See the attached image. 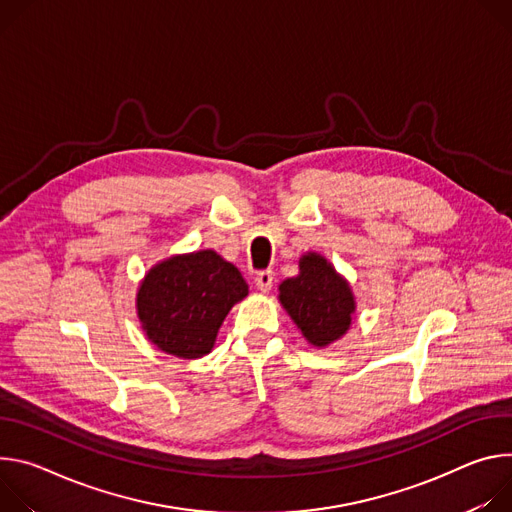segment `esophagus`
<instances>
[{
	"instance_id": "obj_1",
	"label": "esophagus",
	"mask_w": 512,
	"mask_h": 512,
	"mask_svg": "<svg viewBox=\"0 0 512 512\" xmlns=\"http://www.w3.org/2000/svg\"><path fill=\"white\" fill-rule=\"evenodd\" d=\"M254 282H256V287H258L260 293H270V289H272V285H274V274H272V270H262V272H258L256 278H254Z\"/></svg>"
}]
</instances>
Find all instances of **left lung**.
I'll return each mask as SVG.
<instances>
[{
  "label": "left lung",
  "instance_id": "obj_1",
  "mask_svg": "<svg viewBox=\"0 0 512 512\" xmlns=\"http://www.w3.org/2000/svg\"><path fill=\"white\" fill-rule=\"evenodd\" d=\"M278 301L315 348H327L346 335L356 311L348 280L315 252L299 260L297 276L280 282Z\"/></svg>",
  "mask_w": 512,
  "mask_h": 512
}]
</instances>
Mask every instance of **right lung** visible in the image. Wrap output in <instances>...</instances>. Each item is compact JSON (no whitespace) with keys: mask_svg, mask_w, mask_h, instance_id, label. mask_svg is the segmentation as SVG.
I'll list each match as a JSON object with an SVG mask.
<instances>
[{"mask_svg":"<svg viewBox=\"0 0 512 512\" xmlns=\"http://www.w3.org/2000/svg\"><path fill=\"white\" fill-rule=\"evenodd\" d=\"M248 297L240 270L213 250L170 256L148 270L136 309L150 342L177 358L211 352L230 309Z\"/></svg>","mask_w":512,"mask_h":512,"instance_id":"right-lung-1","label":"right lung"}]
</instances>
